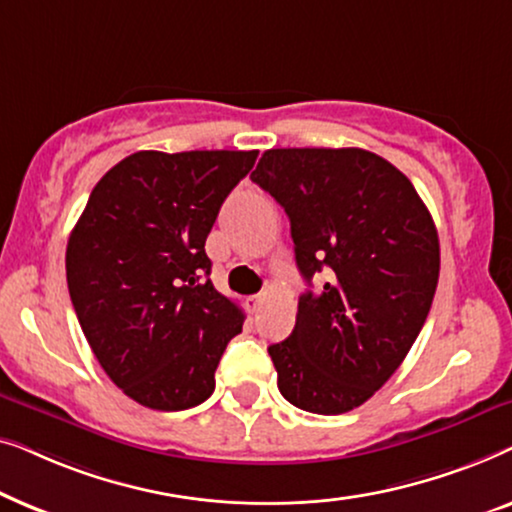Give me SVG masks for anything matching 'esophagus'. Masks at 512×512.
<instances>
[{"instance_id": "1", "label": "esophagus", "mask_w": 512, "mask_h": 512, "mask_svg": "<svg viewBox=\"0 0 512 512\" xmlns=\"http://www.w3.org/2000/svg\"><path fill=\"white\" fill-rule=\"evenodd\" d=\"M263 300H265V293H256V296H251V298H249V305H251V312H258V310H261V305H263Z\"/></svg>"}]
</instances>
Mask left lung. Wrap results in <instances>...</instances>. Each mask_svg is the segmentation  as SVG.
Wrapping results in <instances>:
<instances>
[{"label":"left lung","mask_w":512,"mask_h":512,"mask_svg":"<svg viewBox=\"0 0 512 512\" xmlns=\"http://www.w3.org/2000/svg\"><path fill=\"white\" fill-rule=\"evenodd\" d=\"M251 181L284 207L307 284L289 338L268 347L291 405L342 415L401 366L431 310L438 230L415 186L363 149H270Z\"/></svg>","instance_id":"left-lung-1"}]
</instances>
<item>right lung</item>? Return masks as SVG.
Instances as JSON below:
<instances>
[{
	"label": "right lung",
	"instance_id": "right-lung-1",
	"mask_svg": "<svg viewBox=\"0 0 512 512\" xmlns=\"http://www.w3.org/2000/svg\"><path fill=\"white\" fill-rule=\"evenodd\" d=\"M258 151H137L90 193L67 242V286L111 382L151 410L207 401L244 314L214 289L205 240Z\"/></svg>",
	"mask_w": 512,
	"mask_h": 512
}]
</instances>
